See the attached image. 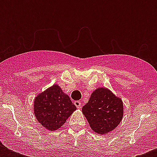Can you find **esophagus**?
<instances>
[{
    "instance_id": "1",
    "label": "esophagus",
    "mask_w": 157,
    "mask_h": 157,
    "mask_svg": "<svg viewBox=\"0 0 157 157\" xmlns=\"http://www.w3.org/2000/svg\"><path fill=\"white\" fill-rule=\"evenodd\" d=\"M74 104H75V106H76L77 108H81V103L80 101H75V102H74Z\"/></svg>"
}]
</instances>
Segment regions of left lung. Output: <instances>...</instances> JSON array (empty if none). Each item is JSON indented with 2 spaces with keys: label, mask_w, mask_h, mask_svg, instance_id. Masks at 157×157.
Wrapping results in <instances>:
<instances>
[{
  "label": "left lung",
  "mask_w": 157,
  "mask_h": 157,
  "mask_svg": "<svg viewBox=\"0 0 157 157\" xmlns=\"http://www.w3.org/2000/svg\"><path fill=\"white\" fill-rule=\"evenodd\" d=\"M123 109L121 98L108 89L98 88L82 107V112L94 131L105 134L113 130L121 121Z\"/></svg>",
  "instance_id": "left-lung-1"
}]
</instances>
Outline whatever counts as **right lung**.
I'll list each match as a JSON object with an SVG mask.
<instances>
[{"mask_svg": "<svg viewBox=\"0 0 157 157\" xmlns=\"http://www.w3.org/2000/svg\"><path fill=\"white\" fill-rule=\"evenodd\" d=\"M76 110L67 94L58 85L48 88L34 101V114L42 126L48 130H57Z\"/></svg>", "mask_w": 157, "mask_h": 157, "instance_id": "1", "label": "right lung"}]
</instances>
